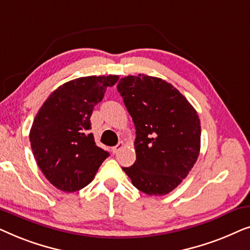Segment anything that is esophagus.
Listing matches in <instances>:
<instances>
[{
    "label": "esophagus",
    "mask_w": 250,
    "mask_h": 250,
    "mask_svg": "<svg viewBox=\"0 0 250 250\" xmlns=\"http://www.w3.org/2000/svg\"><path fill=\"white\" fill-rule=\"evenodd\" d=\"M125 146V143L123 142V141H121V142L118 143L117 146H114V148H112V150H111L112 153H114V155H116V153H117V152L119 151V150H121V149H122L123 146Z\"/></svg>",
    "instance_id": "obj_1"
}]
</instances>
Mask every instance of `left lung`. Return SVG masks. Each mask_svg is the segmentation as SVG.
I'll use <instances>...</instances> for the list:
<instances>
[{"label":"left lung","mask_w":250,"mask_h":250,"mask_svg":"<svg viewBox=\"0 0 250 250\" xmlns=\"http://www.w3.org/2000/svg\"><path fill=\"white\" fill-rule=\"evenodd\" d=\"M117 90L135 125L136 160L123 170L149 196L173 191L197 162L201 127L190 102L170 83L139 74L121 78Z\"/></svg>","instance_id":"left-lung-1"}]
</instances>
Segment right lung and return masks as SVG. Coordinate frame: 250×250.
Here are the masks:
<instances>
[{
	"instance_id": "1",
	"label": "right lung",
	"mask_w": 250,
	"mask_h": 250,
	"mask_svg": "<svg viewBox=\"0 0 250 250\" xmlns=\"http://www.w3.org/2000/svg\"><path fill=\"white\" fill-rule=\"evenodd\" d=\"M118 76H87L53 91L34 118L29 141L37 165L47 181L64 192L92 182L109 152L99 148L91 129L94 105Z\"/></svg>"
}]
</instances>
